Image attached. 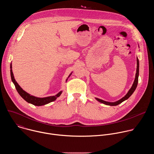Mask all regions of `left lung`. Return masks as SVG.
<instances>
[{"mask_svg": "<svg viewBox=\"0 0 154 154\" xmlns=\"http://www.w3.org/2000/svg\"><path fill=\"white\" fill-rule=\"evenodd\" d=\"M137 72H136V74H135V80H134V82L132 85V86H131V88L129 90V91H128V93L126 94V95L123 97L122 98H121V99H119V100L118 101H116L115 102H106V101H105V100H103L102 99H98V98H96V99L103 103V104H105V105H110V106H116V105H118L119 104H120L121 103H122V102H124V100H127V99H128L131 95L132 94L134 93V92L135 91V90H136L137 88V85H138V76H139V60H138V57L137 58Z\"/></svg>", "mask_w": 154, "mask_h": 154, "instance_id": "1", "label": "left lung"}]
</instances>
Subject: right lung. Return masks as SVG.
Here are the masks:
<instances>
[{"label": "right lung", "mask_w": 154, "mask_h": 154, "mask_svg": "<svg viewBox=\"0 0 154 154\" xmlns=\"http://www.w3.org/2000/svg\"><path fill=\"white\" fill-rule=\"evenodd\" d=\"M10 69H10V74H11V80H12L13 83H14V85L15 86V88H16L17 91L18 92L19 94L22 97H23L26 102H27L29 103H32V104H33L34 105H36V106H41V105H46V104H48V103H49L51 102H53V101L57 99V98L62 93V91H61L58 94H57L55 96H49V97H35L34 96L30 95V94L27 93L24 90L22 89V88L18 85V83H17V82L14 79V75H13V71H12L11 63L10 64ZM71 75V74L69 75L68 78L70 77ZM68 79H66V82H67Z\"/></svg>", "instance_id": "obj_1"}]
</instances>
